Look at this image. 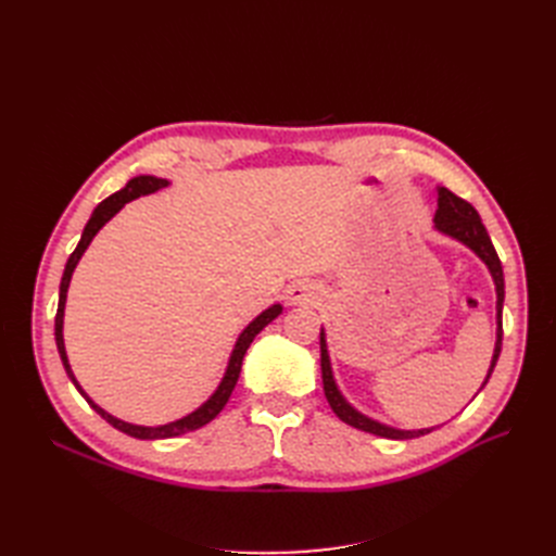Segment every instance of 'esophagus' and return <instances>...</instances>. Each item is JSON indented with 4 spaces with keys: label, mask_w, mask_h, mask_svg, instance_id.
<instances>
[{
    "label": "esophagus",
    "mask_w": 556,
    "mask_h": 556,
    "mask_svg": "<svg viewBox=\"0 0 556 556\" xmlns=\"http://www.w3.org/2000/svg\"><path fill=\"white\" fill-rule=\"evenodd\" d=\"M317 292L311 282H296L290 288V301L292 304H311V301H315Z\"/></svg>",
    "instance_id": "esophagus-1"
}]
</instances>
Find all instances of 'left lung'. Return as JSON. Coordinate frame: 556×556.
<instances>
[{
	"label": "left lung",
	"instance_id": "obj_1",
	"mask_svg": "<svg viewBox=\"0 0 556 556\" xmlns=\"http://www.w3.org/2000/svg\"><path fill=\"white\" fill-rule=\"evenodd\" d=\"M435 229L447 233V237L462 241L464 245H468L476 255L490 266L492 278L496 282V319H498V329H496V348H494V357H492V366L490 374H486L482 387L490 380L494 366L498 362L501 355V341H503V296H506V285H503V266L501 260L496 255V248L486 233L478 211L468 204L466 199L457 197L454 192H450L447 188H439V211H435ZM319 364H323V384H325V396L329 401L331 410L339 415V419H343L345 425L382 435V439H392V441H406V439H417V435H425L431 429H417V431H401L394 427H387L376 422V419H368L366 415L357 413L350 403L341 396L339 387L333 382V374H331V364H329V352H327V341H325V331H319Z\"/></svg>",
	"mask_w": 556,
	"mask_h": 556
}]
</instances>
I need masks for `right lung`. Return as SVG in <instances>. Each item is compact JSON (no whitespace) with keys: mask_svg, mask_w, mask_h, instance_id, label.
<instances>
[{"mask_svg":"<svg viewBox=\"0 0 556 556\" xmlns=\"http://www.w3.org/2000/svg\"><path fill=\"white\" fill-rule=\"evenodd\" d=\"M166 185H169V182H166L164 178H155V176H137V178H131L121 192L111 194L109 199H104L102 204H99V206L94 208V213H92V217L88 220L86 229H83V237H80V241H78L76 250L72 252V257L66 260L64 276H62V282H60L58 313H55V343H58V352H60V359H62V364H64V371H66V376L72 378V382L76 384V390H78L83 396H86V401L90 403V406H92L99 415H102L109 425H113L117 431H123V433H127V435H134V439H141V441L174 439V435L188 433V431H194V429H201L204 425H208L211 419L225 408V403L229 401V396H231V392H233V387H237V380H239V374H241V364H243V357H245V350L250 348V343H252V341H255V336H257V333H260L268 323H274V319L282 313V306H280V304H276V306L266 308L262 315H257L255 319H252V323H250V325L243 329V333L239 336L237 345H233V352H231V357H229V366H227V374H225V378H223L220 387H217V390H215V394L204 403V406L197 408V410H194V413H190L188 417L176 419V422L162 425V427H139V425L123 422V419H117V417L109 415L104 408H99L97 403H94L86 392L80 390L78 380H76V378H74V374H72L70 359H66V352H64V339H62L64 301H66V290H70V280H72L74 268H76L78 260L83 257V252H86V248L90 245V241L94 239V233H97L99 229H102V227L111 220V217L127 204V201L137 199V197H141V194H150V192H155V190H160V188H166Z\"/></svg>","mask_w":556,"mask_h":556,"instance_id":"1","label":"right lung"}]
</instances>
